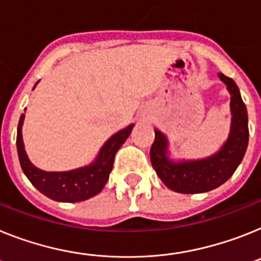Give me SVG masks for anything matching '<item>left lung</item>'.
Instances as JSON below:
<instances>
[{"mask_svg": "<svg viewBox=\"0 0 261 261\" xmlns=\"http://www.w3.org/2000/svg\"><path fill=\"white\" fill-rule=\"evenodd\" d=\"M218 76L231 95V130L223 146L203 160L174 162L168 157V139L155 129L150 148V162L165 186L182 194H198L219 188L235 173L248 146V115L239 88L231 77Z\"/></svg>", "mask_w": 261, "mask_h": 261, "instance_id": "left-lung-1", "label": "left lung"}]
</instances>
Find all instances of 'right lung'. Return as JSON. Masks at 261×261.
<instances>
[{
  "instance_id": "right-lung-1",
  "label": "right lung",
  "mask_w": 261,
  "mask_h": 261,
  "mask_svg": "<svg viewBox=\"0 0 261 261\" xmlns=\"http://www.w3.org/2000/svg\"><path fill=\"white\" fill-rule=\"evenodd\" d=\"M23 119L24 115H21L17 129V150L21 168L34 188L57 202H82L99 194L108 181L116 152L125 142L135 126L132 124L113 135L100 149L96 160L88 166L70 171H44L31 164L24 152L22 140Z\"/></svg>"
}]
</instances>
